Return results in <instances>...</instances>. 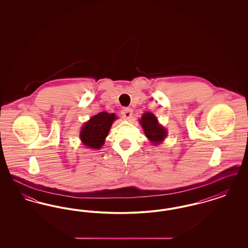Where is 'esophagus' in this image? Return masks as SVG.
<instances>
[{"mask_svg": "<svg viewBox=\"0 0 248 248\" xmlns=\"http://www.w3.org/2000/svg\"><path fill=\"white\" fill-rule=\"evenodd\" d=\"M121 113H122V116H123L124 118L128 120V119L131 118L132 115H133V110H132V108H124L122 109Z\"/></svg>", "mask_w": 248, "mask_h": 248, "instance_id": "1", "label": "esophagus"}]
</instances>
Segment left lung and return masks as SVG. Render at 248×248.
I'll list each match as a JSON object with an SVG mask.
<instances>
[{
	"mask_svg": "<svg viewBox=\"0 0 248 248\" xmlns=\"http://www.w3.org/2000/svg\"><path fill=\"white\" fill-rule=\"evenodd\" d=\"M146 137L154 145L162 143L167 136V131L158 123V120L152 112H145L140 120Z\"/></svg>",
	"mask_w": 248,
	"mask_h": 248,
	"instance_id": "left-lung-1",
	"label": "left lung"
}]
</instances>
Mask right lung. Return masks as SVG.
I'll list each match as a JSON object with an SVG mask.
<instances>
[{"mask_svg":"<svg viewBox=\"0 0 248 248\" xmlns=\"http://www.w3.org/2000/svg\"><path fill=\"white\" fill-rule=\"evenodd\" d=\"M117 119L114 113H108L106 111L99 112L91 117L90 120L83 124L80 139L83 145L88 149L99 150L105 142L109 129L114 120Z\"/></svg>","mask_w":248,"mask_h":248,"instance_id":"obj_1","label":"right lung"}]
</instances>
